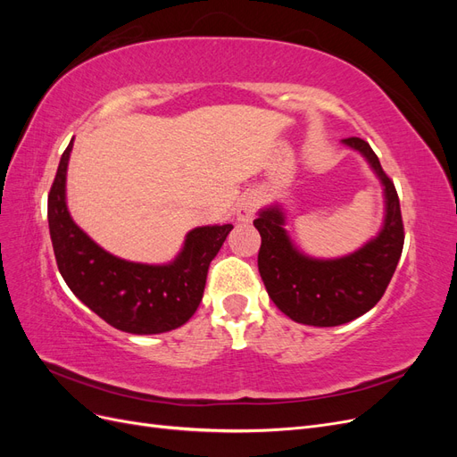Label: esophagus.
I'll return each mask as SVG.
<instances>
[{"mask_svg": "<svg viewBox=\"0 0 457 457\" xmlns=\"http://www.w3.org/2000/svg\"><path fill=\"white\" fill-rule=\"evenodd\" d=\"M257 207H259V198L255 195L244 196L237 205V220H240V223H247V220H250L257 212Z\"/></svg>", "mask_w": 457, "mask_h": 457, "instance_id": "obj_1", "label": "esophagus"}]
</instances>
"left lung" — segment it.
<instances>
[{"instance_id": "obj_1", "label": "left lung", "mask_w": 457, "mask_h": 457, "mask_svg": "<svg viewBox=\"0 0 457 457\" xmlns=\"http://www.w3.org/2000/svg\"><path fill=\"white\" fill-rule=\"evenodd\" d=\"M356 150L383 187V225L356 252L334 257H311L289 238L284 207L276 202L259 210L253 220L261 234L259 274L269 297L294 322L331 328L347 324L378 305L396 270L404 245V227L395 185L385 175L376 152L358 137L341 141Z\"/></svg>"}]
</instances>
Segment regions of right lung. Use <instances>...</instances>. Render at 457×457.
<instances>
[{"label":"right lung","instance_id":"right-lung-1","mask_svg":"<svg viewBox=\"0 0 457 457\" xmlns=\"http://www.w3.org/2000/svg\"><path fill=\"white\" fill-rule=\"evenodd\" d=\"M74 139L61 156L47 200L54 259L72 294L116 329L135 336L171 331L196 312L210 262L232 225H207L187 232L181 252L162 265L135 262L103 250L81 230L66 205V171Z\"/></svg>","mask_w":457,"mask_h":457}]
</instances>
